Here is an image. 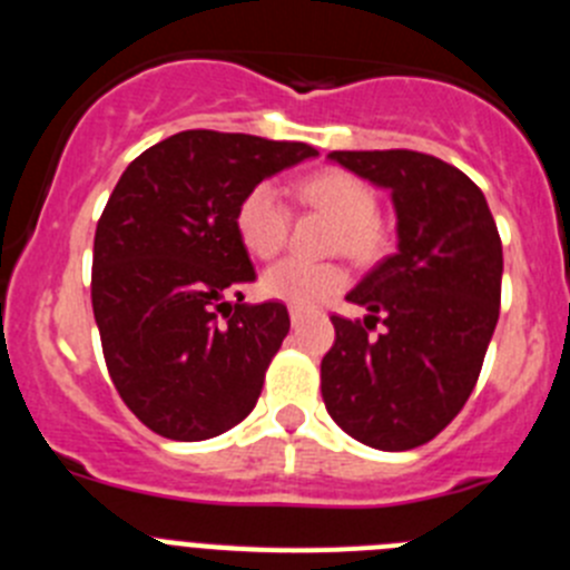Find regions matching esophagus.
<instances>
[{
  "label": "esophagus",
  "mask_w": 570,
  "mask_h": 570,
  "mask_svg": "<svg viewBox=\"0 0 570 570\" xmlns=\"http://www.w3.org/2000/svg\"><path fill=\"white\" fill-rule=\"evenodd\" d=\"M305 316H308V314H305V311L294 308V305H291V322H294V325H299V322L305 320Z\"/></svg>",
  "instance_id": "1"
}]
</instances>
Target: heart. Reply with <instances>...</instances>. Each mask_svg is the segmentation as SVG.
Masks as SVG:
<instances>
[{"mask_svg":"<svg viewBox=\"0 0 570 570\" xmlns=\"http://www.w3.org/2000/svg\"><path fill=\"white\" fill-rule=\"evenodd\" d=\"M296 196L305 208L334 216L340 230L334 234V250L356 262H374L387 248V228L376 214L374 188L345 168H325L305 176L296 185ZM236 234L248 254L271 259L288 242L291 210L282 203L279 190L259 183L236 205ZM345 268L334 262L282 259L262 274L259 288L271 299L288 302L294 308H316L345 288Z\"/></svg>","mask_w":570,"mask_h":570,"instance_id":"b5f03b06","label":"heart"}]
</instances>
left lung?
<instances>
[{
	"label": "left lung",
	"mask_w": 570,
	"mask_h": 570,
	"mask_svg": "<svg viewBox=\"0 0 570 570\" xmlns=\"http://www.w3.org/2000/svg\"><path fill=\"white\" fill-rule=\"evenodd\" d=\"M342 168L391 190L400 250L347 299L365 320L331 316L322 356L331 420L380 451L434 440L480 380L500 320L502 242L485 196L454 165L420 150H334ZM386 331L371 337L375 322Z\"/></svg>",
	"instance_id": "obj_1"
}]
</instances>
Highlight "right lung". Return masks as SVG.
<instances>
[{
	"label": "right lung",
	"instance_id": "obj_1",
	"mask_svg": "<svg viewBox=\"0 0 570 570\" xmlns=\"http://www.w3.org/2000/svg\"><path fill=\"white\" fill-rule=\"evenodd\" d=\"M316 154L305 142L183 130L119 176L94 236L90 302L114 387L154 434L210 440L254 411L291 316L282 302H242L256 271L236 205Z\"/></svg>",
	"mask_w": 570,
	"mask_h": 570
}]
</instances>
